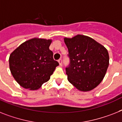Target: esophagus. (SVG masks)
Instances as JSON below:
<instances>
[{
    "mask_svg": "<svg viewBox=\"0 0 122 122\" xmlns=\"http://www.w3.org/2000/svg\"><path fill=\"white\" fill-rule=\"evenodd\" d=\"M58 62H59V65H60V66H62V59H59V60H58Z\"/></svg>",
    "mask_w": 122,
    "mask_h": 122,
    "instance_id": "esophagus-1",
    "label": "esophagus"
}]
</instances>
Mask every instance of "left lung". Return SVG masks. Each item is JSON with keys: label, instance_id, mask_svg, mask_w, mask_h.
I'll return each mask as SVG.
<instances>
[{"label": "left lung", "instance_id": "1", "mask_svg": "<svg viewBox=\"0 0 122 122\" xmlns=\"http://www.w3.org/2000/svg\"><path fill=\"white\" fill-rule=\"evenodd\" d=\"M70 64L66 67L67 79L82 92L93 90L104 78L109 65V55L102 45L88 36L77 35L64 38Z\"/></svg>", "mask_w": 122, "mask_h": 122}]
</instances>
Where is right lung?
<instances>
[{"label":"right lung","mask_w":122,"mask_h":122,"mask_svg":"<svg viewBox=\"0 0 122 122\" xmlns=\"http://www.w3.org/2000/svg\"><path fill=\"white\" fill-rule=\"evenodd\" d=\"M52 40L34 38L14 50L9 57L11 73L19 85L29 90H37L50 79L59 65L49 49Z\"/></svg>","instance_id":"1"}]
</instances>
